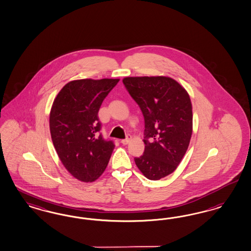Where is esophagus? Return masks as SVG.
Wrapping results in <instances>:
<instances>
[{
    "label": "esophagus",
    "instance_id": "1",
    "mask_svg": "<svg viewBox=\"0 0 251 251\" xmlns=\"http://www.w3.org/2000/svg\"><path fill=\"white\" fill-rule=\"evenodd\" d=\"M131 139H132V137L130 136L129 134H128V135H126V139H122V144H123V145H126V144H128Z\"/></svg>",
    "mask_w": 251,
    "mask_h": 251
}]
</instances>
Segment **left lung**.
Here are the masks:
<instances>
[{
    "label": "left lung",
    "instance_id": "obj_1",
    "mask_svg": "<svg viewBox=\"0 0 251 251\" xmlns=\"http://www.w3.org/2000/svg\"><path fill=\"white\" fill-rule=\"evenodd\" d=\"M123 83L144 116V153L135 158L141 173L158 180L176 170L193 133L188 92L166 76L126 77Z\"/></svg>",
    "mask_w": 251,
    "mask_h": 251
}]
</instances>
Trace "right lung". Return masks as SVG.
Segmentation results:
<instances>
[{
    "label": "right lung",
    "mask_w": 251,
    "mask_h": 251,
    "mask_svg": "<svg viewBox=\"0 0 251 251\" xmlns=\"http://www.w3.org/2000/svg\"><path fill=\"white\" fill-rule=\"evenodd\" d=\"M119 79H82L65 84L53 102L49 127L56 153L66 169L84 182L102 175L114 149L103 139L98 113Z\"/></svg>",
    "instance_id": "right-lung-1"
}]
</instances>
